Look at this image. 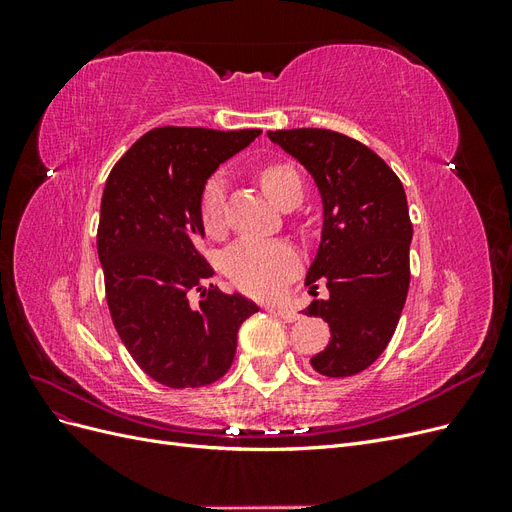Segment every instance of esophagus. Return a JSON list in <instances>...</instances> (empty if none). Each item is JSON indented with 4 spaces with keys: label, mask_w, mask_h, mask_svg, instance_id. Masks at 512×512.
I'll use <instances>...</instances> for the list:
<instances>
[{
    "label": "esophagus",
    "mask_w": 512,
    "mask_h": 512,
    "mask_svg": "<svg viewBox=\"0 0 512 512\" xmlns=\"http://www.w3.org/2000/svg\"><path fill=\"white\" fill-rule=\"evenodd\" d=\"M271 312H275V314L280 316L284 322H294V320H299V318H301V314L294 312L292 307H273Z\"/></svg>",
    "instance_id": "1"
}]
</instances>
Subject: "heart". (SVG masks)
<instances>
[{"label":"heart","instance_id":"b5f03b06","mask_svg":"<svg viewBox=\"0 0 512 512\" xmlns=\"http://www.w3.org/2000/svg\"><path fill=\"white\" fill-rule=\"evenodd\" d=\"M262 190L277 207H286L303 198V179L290 162L267 164L258 173ZM224 207V179L213 175L200 194V220L209 232H218L222 226ZM299 252L294 245L282 239H241L224 256V271L228 280L239 290L254 297H271L299 269Z\"/></svg>","mask_w":512,"mask_h":512}]
</instances>
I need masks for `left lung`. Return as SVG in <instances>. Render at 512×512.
<instances>
[{
	"label": "left lung",
	"instance_id": "left-lung-1",
	"mask_svg": "<svg viewBox=\"0 0 512 512\" xmlns=\"http://www.w3.org/2000/svg\"><path fill=\"white\" fill-rule=\"evenodd\" d=\"M312 173L324 207L303 312L329 322L331 342L312 356L322 376L361 374L389 346L410 286L412 222L404 185L378 153L322 128L267 132ZM328 297L317 299V284Z\"/></svg>",
	"mask_w": 512,
	"mask_h": 512
}]
</instances>
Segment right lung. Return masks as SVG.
I'll list each match as a JSON object with an SVG mask.
<instances>
[{
    "label": "right lung",
    "instance_id": "obj_1",
    "mask_svg": "<svg viewBox=\"0 0 512 512\" xmlns=\"http://www.w3.org/2000/svg\"><path fill=\"white\" fill-rule=\"evenodd\" d=\"M260 130L164 126L143 134L106 179L98 256L108 312L123 346L149 378L198 389L232 365L237 331L258 305L218 286L200 254V194L222 162ZM201 292L192 306L189 292Z\"/></svg>",
    "mask_w": 512,
    "mask_h": 512
}]
</instances>
